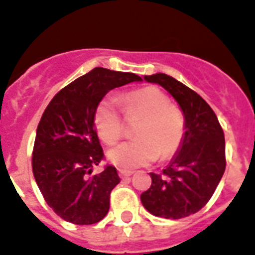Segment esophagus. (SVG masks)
I'll return each instance as SVG.
<instances>
[{"instance_id":"1","label":"esophagus","mask_w":255,"mask_h":255,"mask_svg":"<svg viewBox=\"0 0 255 255\" xmlns=\"http://www.w3.org/2000/svg\"><path fill=\"white\" fill-rule=\"evenodd\" d=\"M132 174H133V171L123 170V169H119V175H121V178H128V177H131Z\"/></svg>"}]
</instances>
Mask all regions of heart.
I'll use <instances>...</instances> for the list:
<instances>
[{
  "label": "heart",
  "mask_w": 255,
  "mask_h": 255,
  "mask_svg": "<svg viewBox=\"0 0 255 255\" xmlns=\"http://www.w3.org/2000/svg\"><path fill=\"white\" fill-rule=\"evenodd\" d=\"M126 117L141 118L134 129L133 141L110 149L107 158L121 169L146 166L158 157L166 160L181 148L186 131L185 115L162 90L145 86L122 97ZM94 127L103 141L113 145L124 133V126L115 99L103 98L94 111Z\"/></svg>",
  "instance_id": "1"
}]
</instances>
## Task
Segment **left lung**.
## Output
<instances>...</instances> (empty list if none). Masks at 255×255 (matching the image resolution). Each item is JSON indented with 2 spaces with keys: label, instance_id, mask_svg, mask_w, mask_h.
<instances>
[{
  "label": "left lung",
  "instance_id": "1",
  "mask_svg": "<svg viewBox=\"0 0 255 255\" xmlns=\"http://www.w3.org/2000/svg\"><path fill=\"white\" fill-rule=\"evenodd\" d=\"M144 80L162 86L177 101L186 131L162 174L150 173L152 185L140 199L154 216L182 219L206 206L224 174V132L210 105L186 85L165 73L144 76Z\"/></svg>",
  "mask_w": 255,
  "mask_h": 255
}]
</instances>
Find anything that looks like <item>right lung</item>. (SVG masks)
I'll list each match as a JSON object with an SVG mask.
<instances>
[{
    "instance_id": "add662e5",
    "label": "right lung",
    "mask_w": 255,
    "mask_h": 255,
    "mask_svg": "<svg viewBox=\"0 0 255 255\" xmlns=\"http://www.w3.org/2000/svg\"><path fill=\"white\" fill-rule=\"evenodd\" d=\"M141 78L133 73L94 68L61 89L39 122L32 171L51 208L68 223L95 224L106 216L110 194L121 182L117 169L93 175L103 158L94 127V111L115 88Z\"/></svg>"
}]
</instances>
